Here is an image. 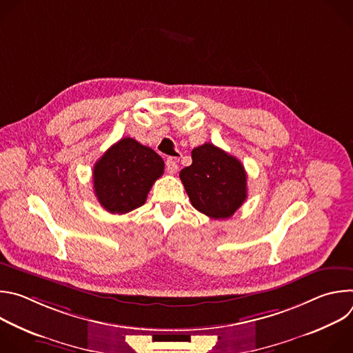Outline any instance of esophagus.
Instances as JSON below:
<instances>
[{
	"mask_svg": "<svg viewBox=\"0 0 353 353\" xmlns=\"http://www.w3.org/2000/svg\"><path fill=\"white\" fill-rule=\"evenodd\" d=\"M179 166H177V162H176V158H168L166 161V170L169 174H174L177 172Z\"/></svg>",
	"mask_w": 353,
	"mask_h": 353,
	"instance_id": "34e87169",
	"label": "esophagus"
}]
</instances>
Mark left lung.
Instances as JSON below:
<instances>
[{"instance_id": "left-lung-1", "label": "left lung", "mask_w": 353, "mask_h": 353, "mask_svg": "<svg viewBox=\"0 0 353 353\" xmlns=\"http://www.w3.org/2000/svg\"><path fill=\"white\" fill-rule=\"evenodd\" d=\"M180 179L192 207L212 219L230 218L247 198V174L239 159L214 143L196 146Z\"/></svg>"}]
</instances>
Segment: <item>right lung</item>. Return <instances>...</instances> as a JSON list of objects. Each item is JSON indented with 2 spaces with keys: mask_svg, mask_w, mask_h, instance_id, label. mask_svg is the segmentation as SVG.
I'll list each match as a JSON object with an SVG mask.
<instances>
[{
  "mask_svg": "<svg viewBox=\"0 0 353 353\" xmlns=\"http://www.w3.org/2000/svg\"><path fill=\"white\" fill-rule=\"evenodd\" d=\"M163 170V159L154 149L134 138H121L94 163V195L108 212L127 214L145 204Z\"/></svg>",
  "mask_w": 353,
  "mask_h": 353,
  "instance_id": "1",
  "label": "right lung"
}]
</instances>
